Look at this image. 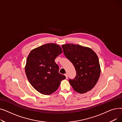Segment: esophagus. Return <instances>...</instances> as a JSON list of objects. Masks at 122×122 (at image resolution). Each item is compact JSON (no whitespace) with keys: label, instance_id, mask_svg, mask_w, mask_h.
Listing matches in <instances>:
<instances>
[{"label":"esophagus","instance_id":"1","mask_svg":"<svg viewBox=\"0 0 122 122\" xmlns=\"http://www.w3.org/2000/svg\"><path fill=\"white\" fill-rule=\"evenodd\" d=\"M65 76H66V79H67V78H68V75H67V74H65Z\"/></svg>","mask_w":122,"mask_h":122}]
</instances>
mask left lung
<instances>
[{"label": "left lung", "instance_id": "8db88e82", "mask_svg": "<svg viewBox=\"0 0 122 122\" xmlns=\"http://www.w3.org/2000/svg\"><path fill=\"white\" fill-rule=\"evenodd\" d=\"M65 56L75 67L76 76L69 81L73 89L80 93L92 90L99 78L101 69L97 54L87 47L68 43L62 46Z\"/></svg>", "mask_w": 122, "mask_h": 122}]
</instances>
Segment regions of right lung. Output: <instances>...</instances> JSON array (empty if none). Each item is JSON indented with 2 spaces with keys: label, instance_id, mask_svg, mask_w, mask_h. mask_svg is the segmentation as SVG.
I'll return each instance as SVG.
<instances>
[{
  "label": "right lung",
  "instance_id": "1",
  "mask_svg": "<svg viewBox=\"0 0 122 122\" xmlns=\"http://www.w3.org/2000/svg\"><path fill=\"white\" fill-rule=\"evenodd\" d=\"M63 52L55 43H47L36 47L28 56L25 72L31 85L40 93L49 95L59 87L66 76L59 73L55 59Z\"/></svg>",
  "mask_w": 122,
  "mask_h": 122
}]
</instances>
